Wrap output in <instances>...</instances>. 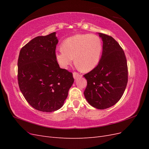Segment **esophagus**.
Wrapping results in <instances>:
<instances>
[{"label":"esophagus","instance_id":"1","mask_svg":"<svg viewBox=\"0 0 149 149\" xmlns=\"http://www.w3.org/2000/svg\"><path fill=\"white\" fill-rule=\"evenodd\" d=\"M73 78H74V79H77L78 78H79V77H80V76H81V74H79L78 73H76V72H74L73 73Z\"/></svg>","mask_w":149,"mask_h":149}]
</instances>
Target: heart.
<instances>
[{
    "label": "heart",
    "mask_w": 149,
    "mask_h": 149,
    "mask_svg": "<svg viewBox=\"0 0 149 149\" xmlns=\"http://www.w3.org/2000/svg\"><path fill=\"white\" fill-rule=\"evenodd\" d=\"M102 52L100 37L93 34H78L66 38L61 48L56 52L55 56L61 67L66 68L74 59L75 64L83 71L95 68Z\"/></svg>",
    "instance_id": "obj_1"
}]
</instances>
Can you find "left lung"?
Here are the masks:
<instances>
[{
	"mask_svg": "<svg viewBox=\"0 0 149 149\" xmlns=\"http://www.w3.org/2000/svg\"><path fill=\"white\" fill-rule=\"evenodd\" d=\"M102 40V53L96 67L84 75L87 86L84 91L88 103L98 109L118 102L127 84L128 70L124 52L111 36L98 33Z\"/></svg>",
	"mask_w": 149,
	"mask_h": 149,
	"instance_id": "obj_1",
	"label": "left lung"
}]
</instances>
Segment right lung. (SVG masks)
I'll return each instance as SVG.
<instances>
[{
	"label": "right lung",
	"instance_id": "add662e5",
	"mask_svg": "<svg viewBox=\"0 0 149 149\" xmlns=\"http://www.w3.org/2000/svg\"><path fill=\"white\" fill-rule=\"evenodd\" d=\"M56 32L34 38L22 48L18 59V82L34 109L52 112L63 106L74 82L73 74L61 69L55 56Z\"/></svg>",
	"mask_w": 149,
	"mask_h": 149
}]
</instances>
